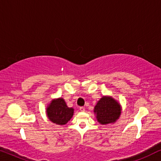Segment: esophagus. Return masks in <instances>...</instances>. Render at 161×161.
Returning a JSON list of instances; mask_svg holds the SVG:
<instances>
[{"label": "esophagus", "instance_id": "obj_1", "mask_svg": "<svg viewBox=\"0 0 161 161\" xmlns=\"http://www.w3.org/2000/svg\"><path fill=\"white\" fill-rule=\"evenodd\" d=\"M80 111H82V112H84L85 111V108L84 107H80Z\"/></svg>", "mask_w": 161, "mask_h": 161}]
</instances>
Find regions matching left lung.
Wrapping results in <instances>:
<instances>
[{
    "label": "left lung",
    "mask_w": 161,
    "mask_h": 161,
    "mask_svg": "<svg viewBox=\"0 0 161 161\" xmlns=\"http://www.w3.org/2000/svg\"><path fill=\"white\" fill-rule=\"evenodd\" d=\"M97 121L102 125L116 122L121 114L119 103L110 97H103L94 107Z\"/></svg>",
    "instance_id": "1"
}]
</instances>
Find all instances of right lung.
I'll return each instance as SVG.
<instances>
[{
	"label": "right lung",
	"mask_w": 161,
	"mask_h": 161,
	"mask_svg": "<svg viewBox=\"0 0 161 161\" xmlns=\"http://www.w3.org/2000/svg\"><path fill=\"white\" fill-rule=\"evenodd\" d=\"M74 109L69 108L62 98L53 100L47 108L49 119L57 125L67 124L72 117Z\"/></svg>",
	"instance_id": "add662e5"
}]
</instances>
